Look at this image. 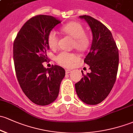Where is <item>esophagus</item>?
I'll return each instance as SVG.
<instances>
[{
    "instance_id": "obj_1",
    "label": "esophagus",
    "mask_w": 133,
    "mask_h": 133,
    "mask_svg": "<svg viewBox=\"0 0 133 133\" xmlns=\"http://www.w3.org/2000/svg\"><path fill=\"white\" fill-rule=\"evenodd\" d=\"M65 72H66V74H69V73H70L71 72V70H65Z\"/></svg>"
}]
</instances>
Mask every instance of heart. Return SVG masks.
I'll use <instances>...</instances> for the list:
<instances>
[{
  "label": "heart",
  "mask_w": 133,
  "mask_h": 133,
  "mask_svg": "<svg viewBox=\"0 0 133 133\" xmlns=\"http://www.w3.org/2000/svg\"><path fill=\"white\" fill-rule=\"evenodd\" d=\"M61 31L65 35L74 38L72 48H75L80 52H85L91 45V39L85 34V29L80 23L72 21L65 24L61 27ZM48 44L49 48L55 49L58 47L59 37L55 30H51L48 35ZM56 61L59 65L65 67H71L78 61L76 54L62 51L55 58Z\"/></svg>",
  "instance_id": "1"
}]
</instances>
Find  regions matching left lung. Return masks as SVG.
Segmentation results:
<instances>
[{
	"instance_id": "1",
	"label": "left lung",
	"mask_w": 133,
	"mask_h": 133,
	"mask_svg": "<svg viewBox=\"0 0 133 133\" xmlns=\"http://www.w3.org/2000/svg\"><path fill=\"white\" fill-rule=\"evenodd\" d=\"M89 24L92 34L90 52L84 62L91 73L75 84L78 98L88 105H97L110 92L117 78L118 51L110 31L102 23L89 16H80Z\"/></svg>"
}]
</instances>
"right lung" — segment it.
<instances>
[{
    "instance_id": "1",
    "label": "right lung",
    "mask_w": 133,
    "mask_h": 133,
    "mask_svg": "<svg viewBox=\"0 0 133 133\" xmlns=\"http://www.w3.org/2000/svg\"><path fill=\"white\" fill-rule=\"evenodd\" d=\"M61 21L48 15L32 17L24 24L13 43L15 72L21 89L28 99L45 106L58 97L65 71L55 65L45 68L46 51L49 49L48 35Z\"/></svg>"
}]
</instances>
